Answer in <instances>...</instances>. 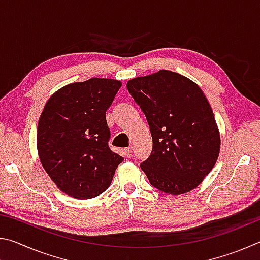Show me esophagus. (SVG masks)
Masks as SVG:
<instances>
[{
	"instance_id": "obj_1",
	"label": "esophagus",
	"mask_w": 260,
	"mask_h": 260,
	"mask_svg": "<svg viewBox=\"0 0 260 260\" xmlns=\"http://www.w3.org/2000/svg\"><path fill=\"white\" fill-rule=\"evenodd\" d=\"M125 155L126 157H131L132 156V151H133V148L132 147H128V148H125Z\"/></svg>"
}]
</instances>
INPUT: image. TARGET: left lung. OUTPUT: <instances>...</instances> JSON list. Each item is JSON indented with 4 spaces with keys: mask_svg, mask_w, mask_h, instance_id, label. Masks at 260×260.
Segmentation results:
<instances>
[{
    "mask_svg": "<svg viewBox=\"0 0 260 260\" xmlns=\"http://www.w3.org/2000/svg\"><path fill=\"white\" fill-rule=\"evenodd\" d=\"M126 86L150 126L152 151L140 167L151 186L170 195L200 186L220 152L218 125L201 87L169 70Z\"/></svg>",
    "mask_w": 260,
    "mask_h": 260,
    "instance_id": "1",
    "label": "left lung"
}]
</instances>
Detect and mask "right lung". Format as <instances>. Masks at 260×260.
I'll list each match as a JSON object with an SVG mask.
<instances>
[{"instance_id":"obj_1","label":"right lung","mask_w":260,"mask_h":260,"mask_svg":"<svg viewBox=\"0 0 260 260\" xmlns=\"http://www.w3.org/2000/svg\"><path fill=\"white\" fill-rule=\"evenodd\" d=\"M119 80L91 78L55 91L39 118L38 153L59 190L78 200L99 196L124 158L110 150L105 112Z\"/></svg>"}]
</instances>
